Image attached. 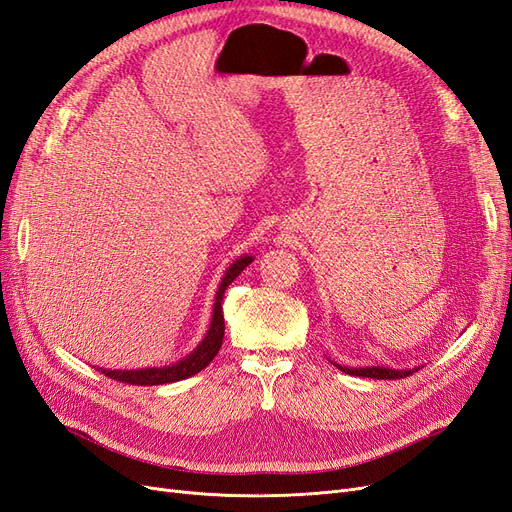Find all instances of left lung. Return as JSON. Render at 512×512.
I'll return each instance as SVG.
<instances>
[{
  "instance_id": "8db88e82",
  "label": "left lung",
  "mask_w": 512,
  "mask_h": 512,
  "mask_svg": "<svg viewBox=\"0 0 512 512\" xmlns=\"http://www.w3.org/2000/svg\"><path fill=\"white\" fill-rule=\"evenodd\" d=\"M339 371L350 376H361V378H376V380H397V378H406L414 371H418L421 367H412V369H389V367H346V365H337L333 363Z\"/></svg>"
}]
</instances>
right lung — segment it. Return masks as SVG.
<instances>
[{"label":"right lung","instance_id":"right-lung-1","mask_svg":"<svg viewBox=\"0 0 512 512\" xmlns=\"http://www.w3.org/2000/svg\"><path fill=\"white\" fill-rule=\"evenodd\" d=\"M254 256H239L237 260H232V265L226 269L222 282L218 286V292H215V303H213V314H211V324L200 342L188 356H183L181 361L173 365H164V367H145V369H102V374L119 380V382H128L136 386H156V384H168V382H179L198 374L200 369H205L213 356L220 352L222 348V339H224V312H222V301H224V292L226 288L237 280L241 271L252 265Z\"/></svg>","mask_w":512,"mask_h":512}]
</instances>
